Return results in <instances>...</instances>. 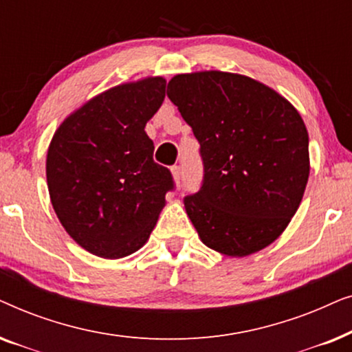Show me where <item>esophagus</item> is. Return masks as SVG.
Segmentation results:
<instances>
[{
    "instance_id": "34e87169",
    "label": "esophagus",
    "mask_w": 352,
    "mask_h": 352,
    "mask_svg": "<svg viewBox=\"0 0 352 352\" xmlns=\"http://www.w3.org/2000/svg\"><path fill=\"white\" fill-rule=\"evenodd\" d=\"M171 175H173V179H175L176 184H179L181 182V177H182V171H181V166H173L171 168Z\"/></svg>"
}]
</instances>
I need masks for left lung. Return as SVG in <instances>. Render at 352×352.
<instances>
[{"label":"left lung","mask_w":352,"mask_h":352,"mask_svg":"<svg viewBox=\"0 0 352 352\" xmlns=\"http://www.w3.org/2000/svg\"><path fill=\"white\" fill-rule=\"evenodd\" d=\"M168 98L200 142L204 184L184 199L206 247L243 258L278 239L309 177L298 110L261 81L219 70L173 76Z\"/></svg>","instance_id":"obj_1"}]
</instances>
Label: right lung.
Wrapping results in <instances>:
<instances>
[{
  "label": "right lung",
  "mask_w": 352,
  "mask_h": 352,
  "mask_svg": "<svg viewBox=\"0 0 352 352\" xmlns=\"http://www.w3.org/2000/svg\"><path fill=\"white\" fill-rule=\"evenodd\" d=\"M163 76L113 86L72 112L51 139L46 179L67 234L96 256L144 247L173 189L144 131L165 99Z\"/></svg>",
  "instance_id": "1"
}]
</instances>
